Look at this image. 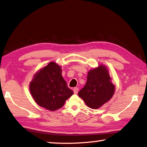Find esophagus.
<instances>
[{
	"label": "esophagus",
	"instance_id": "1",
	"mask_svg": "<svg viewBox=\"0 0 147 147\" xmlns=\"http://www.w3.org/2000/svg\"><path fill=\"white\" fill-rule=\"evenodd\" d=\"M74 92L75 94H77L78 93V90H79V89H78L77 87H75L74 89Z\"/></svg>",
	"mask_w": 147,
	"mask_h": 147
}]
</instances>
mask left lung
Masks as SVG:
<instances>
[{
    "instance_id": "obj_1",
    "label": "left lung",
    "mask_w": 147,
    "mask_h": 147,
    "mask_svg": "<svg viewBox=\"0 0 147 147\" xmlns=\"http://www.w3.org/2000/svg\"><path fill=\"white\" fill-rule=\"evenodd\" d=\"M111 80L108 70L100 65L88 72L87 82L78 95L90 108L98 109L111 99L115 93V86Z\"/></svg>"
}]
</instances>
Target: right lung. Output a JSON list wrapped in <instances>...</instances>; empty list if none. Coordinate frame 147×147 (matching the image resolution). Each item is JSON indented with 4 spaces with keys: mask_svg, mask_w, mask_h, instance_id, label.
I'll list each match as a JSON object with an SVG mask.
<instances>
[{
    "mask_svg": "<svg viewBox=\"0 0 147 147\" xmlns=\"http://www.w3.org/2000/svg\"><path fill=\"white\" fill-rule=\"evenodd\" d=\"M29 90L38 105L50 111L61 108L74 94L61 76V67L53 61L34 74Z\"/></svg>",
    "mask_w": 147,
    "mask_h": 147,
    "instance_id": "right-lung-1",
    "label": "right lung"
}]
</instances>
